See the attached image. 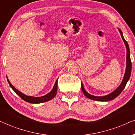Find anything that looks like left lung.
<instances>
[{
	"label": "left lung",
	"mask_w": 135,
	"mask_h": 135,
	"mask_svg": "<svg viewBox=\"0 0 135 135\" xmlns=\"http://www.w3.org/2000/svg\"><path fill=\"white\" fill-rule=\"evenodd\" d=\"M119 31L121 34V37H122L124 44H125L126 50H127V53H126V59H127L126 60V69L125 71V74H124V78L123 79L122 83H121L120 86H119L115 91H114L113 92L111 93V94L104 96H95L91 95V94H89V93H87L85 91L84 87H83V84L81 83V89H82V91L84 94V95H85L88 98H89V99H93V100H95L97 101H108L113 100V99H114V98H116L121 92H122L123 90L124 89V88H125L128 81L129 80V78H130L131 73V61L130 59V52H129V46H128V44L127 41L124 39L123 36L122 31H121L120 29H119Z\"/></svg>",
	"instance_id": "8db88e82"
}]
</instances>
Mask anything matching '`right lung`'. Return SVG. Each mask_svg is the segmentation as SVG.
<instances>
[{
	"mask_svg": "<svg viewBox=\"0 0 135 135\" xmlns=\"http://www.w3.org/2000/svg\"><path fill=\"white\" fill-rule=\"evenodd\" d=\"M7 81L9 83V85L12 88V89L14 91V92L16 93L17 94H18L20 97H21L23 100H24L26 102L30 103H41L46 102V101H49L51 99H53L55 97V96L56 95V93H57V80H56V83H55V84L53 87V89L52 91H51L49 93H48L46 95L41 96V97H33V96H26L25 94L20 92L19 91H18L17 89H16L14 86H12V84L10 83L9 79H7Z\"/></svg>",
	"mask_w": 135,
	"mask_h": 135,
	"instance_id": "add662e5",
	"label": "right lung"
}]
</instances>
